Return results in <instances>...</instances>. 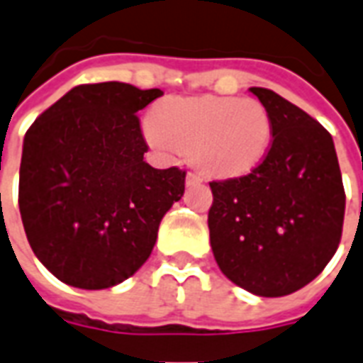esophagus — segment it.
Segmentation results:
<instances>
[{
	"label": "esophagus",
	"instance_id": "obj_1",
	"mask_svg": "<svg viewBox=\"0 0 363 363\" xmlns=\"http://www.w3.org/2000/svg\"><path fill=\"white\" fill-rule=\"evenodd\" d=\"M203 182V176L201 174H197V172H189L187 174V178H185V184L187 185H197Z\"/></svg>",
	"mask_w": 363,
	"mask_h": 363
}]
</instances>
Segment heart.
Instances as JSON below:
<instances>
[{"label": "heart", "instance_id": "obj_1", "mask_svg": "<svg viewBox=\"0 0 363 363\" xmlns=\"http://www.w3.org/2000/svg\"><path fill=\"white\" fill-rule=\"evenodd\" d=\"M145 132L155 145L189 152L208 176L235 178L264 159L272 141V118L256 99L170 97L155 107Z\"/></svg>", "mask_w": 363, "mask_h": 363}]
</instances>
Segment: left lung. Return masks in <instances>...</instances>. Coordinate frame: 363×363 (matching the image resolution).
Returning a JSON list of instances; mask_svg holds the SVG:
<instances>
[{"label": "left lung", "mask_w": 363, "mask_h": 363, "mask_svg": "<svg viewBox=\"0 0 363 363\" xmlns=\"http://www.w3.org/2000/svg\"><path fill=\"white\" fill-rule=\"evenodd\" d=\"M272 147L241 178L211 182V247L222 274L258 296H285L315 279L342 235L345 187L333 138L272 89Z\"/></svg>", "instance_id": "1"}]
</instances>
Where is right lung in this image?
Here are the masks:
<instances>
[{
	"instance_id": "1",
	"label": "right lung",
	"mask_w": 363,
	"mask_h": 363,
	"mask_svg": "<svg viewBox=\"0 0 363 363\" xmlns=\"http://www.w3.org/2000/svg\"><path fill=\"white\" fill-rule=\"evenodd\" d=\"M122 82L76 86L24 135L18 208L28 243L67 285L108 289L145 264L185 172L152 168L138 111L160 97Z\"/></svg>"
}]
</instances>
